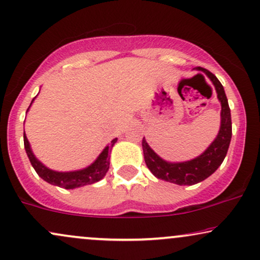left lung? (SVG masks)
Segmentation results:
<instances>
[{"mask_svg":"<svg viewBox=\"0 0 260 260\" xmlns=\"http://www.w3.org/2000/svg\"><path fill=\"white\" fill-rule=\"evenodd\" d=\"M206 74V76L213 83L218 100L220 102V128L217 137L211 145L201 155L190 161L184 162H168L160 157L149 146L145 138H143L144 160L152 174L158 179L178 184V185H193L214 173L218 167L223 164L231 140V114L228 98L225 95L224 87L219 80L208 70L196 68Z\"/></svg>","mask_w":260,"mask_h":260,"instance_id":"left-lung-1","label":"left lung"}]
</instances>
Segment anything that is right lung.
Returning a JSON list of instances; mask_svg holds the SVG:
<instances>
[{
	"label": "right lung",
	"instance_id": "right-lung-1",
	"mask_svg": "<svg viewBox=\"0 0 260 260\" xmlns=\"http://www.w3.org/2000/svg\"><path fill=\"white\" fill-rule=\"evenodd\" d=\"M31 102V104L34 103ZM30 104V106H31ZM29 106V109H30ZM27 109V111H29ZM26 111V112H27ZM117 142V138L111 140V143L109 145L105 146V149L100 152L96 160L90 164L88 167L83 168V170L79 171H71V172H58L53 171L51 168L46 167L42 162L39 161L36 158V156L34 155L32 150H31L30 143L27 140L26 136L24 132V146L25 151H26L27 157L32 165L34 170L36 171V173L42 178L43 180L47 183L52 184V185L64 187V189H75V187H80L84 185H89V184L96 183V181L102 180L105 177V174L108 173L109 166H110V157H109V152L111 151V148L114 146V144Z\"/></svg>",
	"mask_w": 260,
	"mask_h": 260
}]
</instances>
